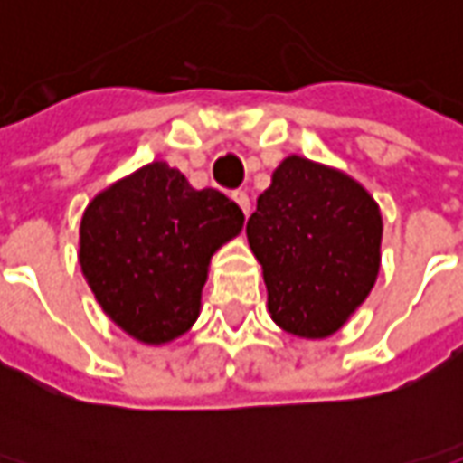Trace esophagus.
Returning a JSON list of instances; mask_svg holds the SVG:
<instances>
[{"label":"esophagus","instance_id":"34e87169","mask_svg":"<svg viewBox=\"0 0 463 463\" xmlns=\"http://www.w3.org/2000/svg\"><path fill=\"white\" fill-rule=\"evenodd\" d=\"M232 201L241 205L245 215L250 213V198H248V193H245V191H235V193H232Z\"/></svg>","mask_w":463,"mask_h":463}]
</instances>
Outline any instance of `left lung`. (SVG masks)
<instances>
[{
  "label": "left lung",
  "mask_w": 463,
  "mask_h": 463,
  "mask_svg": "<svg viewBox=\"0 0 463 463\" xmlns=\"http://www.w3.org/2000/svg\"><path fill=\"white\" fill-rule=\"evenodd\" d=\"M245 232L262 265L272 320L298 337L340 330L377 280V203L349 175L300 156L272 173Z\"/></svg>",
  "instance_id": "obj_1"
}]
</instances>
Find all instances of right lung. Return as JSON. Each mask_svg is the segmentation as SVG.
Segmentation results:
<instances>
[{"label": "right lung", "instance_id": "1", "mask_svg": "<svg viewBox=\"0 0 463 463\" xmlns=\"http://www.w3.org/2000/svg\"><path fill=\"white\" fill-rule=\"evenodd\" d=\"M242 211L151 163L89 203L79 262L96 300L131 337L175 340L201 310L211 255L242 228Z\"/></svg>", "mask_w": 463, "mask_h": 463}]
</instances>
